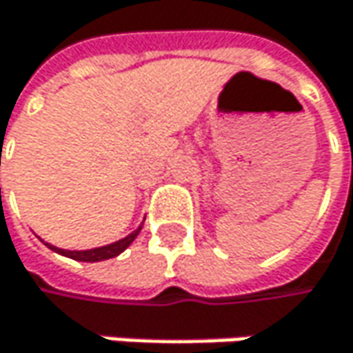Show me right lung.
<instances>
[{"label":"right lung","instance_id":"1","mask_svg":"<svg viewBox=\"0 0 353 353\" xmlns=\"http://www.w3.org/2000/svg\"><path fill=\"white\" fill-rule=\"evenodd\" d=\"M139 233H141V227H139L137 231H132L128 237H124V239H120V241H116V243H110V245L104 247H96V249H88V251H65V249H59V247L48 245V243H46V245L50 247L52 251H57V253H61V255H67V257H71V259H77V261H104V259L116 257L118 253H122L126 247L137 239Z\"/></svg>","mask_w":353,"mask_h":353}]
</instances>
